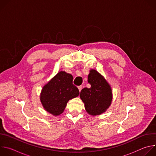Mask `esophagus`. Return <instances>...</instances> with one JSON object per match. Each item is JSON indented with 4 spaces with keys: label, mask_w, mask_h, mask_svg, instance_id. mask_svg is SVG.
<instances>
[{
    "label": "esophagus",
    "mask_w": 156,
    "mask_h": 156,
    "mask_svg": "<svg viewBox=\"0 0 156 156\" xmlns=\"http://www.w3.org/2000/svg\"><path fill=\"white\" fill-rule=\"evenodd\" d=\"M83 86H80L78 87V90H79V91H80V92H81V90L83 89Z\"/></svg>",
    "instance_id": "obj_1"
}]
</instances>
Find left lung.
I'll return each instance as SVG.
<instances>
[{
  "instance_id": "8db88e82",
  "label": "left lung",
  "mask_w": 156,
  "mask_h": 156,
  "mask_svg": "<svg viewBox=\"0 0 156 156\" xmlns=\"http://www.w3.org/2000/svg\"><path fill=\"white\" fill-rule=\"evenodd\" d=\"M87 81L91 87L83 88L80 93V98L89 114L93 116L101 115L105 112L112 102V89L104 76L94 69L90 70Z\"/></svg>"
}]
</instances>
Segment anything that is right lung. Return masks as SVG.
Wrapping results in <instances>:
<instances>
[{
	"label": "right lung",
	"mask_w": 156,
	"mask_h": 156,
	"mask_svg": "<svg viewBox=\"0 0 156 156\" xmlns=\"http://www.w3.org/2000/svg\"><path fill=\"white\" fill-rule=\"evenodd\" d=\"M73 79L71 74L61 71L43 86L40 100L47 112L54 116L60 115L69 101L79 96V90L73 84Z\"/></svg>",
	"instance_id": "obj_1"
}]
</instances>
